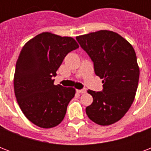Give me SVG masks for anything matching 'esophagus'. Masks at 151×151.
Here are the masks:
<instances>
[{
    "label": "esophagus",
    "instance_id": "34e87169",
    "mask_svg": "<svg viewBox=\"0 0 151 151\" xmlns=\"http://www.w3.org/2000/svg\"><path fill=\"white\" fill-rule=\"evenodd\" d=\"M77 92H78V93L82 94V93H85V92H86V89H78L77 90Z\"/></svg>",
    "mask_w": 151,
    "mask_h": 151
}]
</instances>
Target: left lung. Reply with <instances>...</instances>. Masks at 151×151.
<instances>
[{"label": "left lung", "mask_w": 151, "mask_h": 151, "mask_svg": "<svg viewBox=\"0 0 151 151\" xmlns=\"http://www.w3.org/2000/svg\"><path fill=\"white\" fill-rule=\"evenodd\" d=\"M94 63L95 73L103 79V92L88 90L93 102L85 109L88 117L99 125L122 119L133 103L139 68L129 41L111 30H99L76 37Z\"/></svg>", "instance_id": "obj_1"}]
</instances>
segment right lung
I'll list each match as a JSON object with an SVG mask.
<instances>
[{
  "instance_id": "right-lung-1",
  "label": "right lung",
  "mask_w": 151,
  "mask_h": 151,
  "mask_svg": "<svg viewBox=\"0 0 151 151\" xmlns=\"http://www.w3.org/2000/svg\"><path fill=\"white\" fill-rule=\"evenodd\" d=\"M78 48L73 37L49 32L37 35L22 47L15 66L14 91L23 114L37 126L50 129L63 120L76 91L55 85L52 77L66 55Z\"/></svg>"
}]
</instances>
